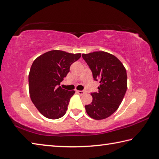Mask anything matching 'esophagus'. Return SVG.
<instances>
[{
  "mask_svg": "<svg viewBox=\"0 0 159 159\" xmlns=\"http://www.w3.org/2000/svg\"><path fill=\"white\" fill-rule=\"evenodd\" d=\"M76 93L79 94V95H83L85 94L84 91H82V90H77Z\"/></svg>",
  "mask_w": 159,
  "mask_h": 159,
  "instance_id": "esophagus-1",
  "label": "esophagus"
}]
</instances>
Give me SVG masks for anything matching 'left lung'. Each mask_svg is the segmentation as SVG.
<instances>
[{"label": "left lung", "instance_id": "8db88e82", "mask_svg": "<svg viewBox=\"0 0 159 159\" xmlns=\"http://www.w3.org/2000/svg\"><path fill=\"white\" fill-rule=\"evenodd\" d=\"M95 80L100 85L98 93H92L93 101L85 106L88 115L95 120L108 118L116 111L127 90V73L118 59L111 54L98 51L83 54Z\"/></svg>", "mask_w": 159, "mask_h": 159}]
</instances>
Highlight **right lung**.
Segmentation results:
<instances>
[{"label": "right lung", "mask_w": 159, "mask_h": 159, "mask_svg": "<svg viewBox=\"0 0 159 159\" xmlns=\"http://www.w3.org/2000/svg\"><path fill=\"white\" fill-rule=\"evenodd\" d=\"M81 56L54 50L38 57L29 74V90L32 102L39 112L50 119H57L66 114L74 90L59 86L69 72L70 66Z\"/></svg>", "instance_id": "add662e5"}]
</instances>
